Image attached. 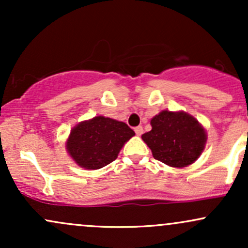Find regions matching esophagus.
Returning <instances> with one entry per match:
<instances>
[{"label":"esophagus","instance_id":"1","mask_svg":"<svg viewBox=\"0 0 248 248\" xmlns=\"http://www.w3.org/2000/svg\"><path fill=\"white\" fill-rule=\"evenodd\" d=\"M134 130H135L136 135H139V136H140L141 134L143 133V127H142V126H138V127H135V128H134Z\"/></svg>","mask_w":248,"mask_h":248}]
</instances>
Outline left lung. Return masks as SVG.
Returning a JSON list of instances; mask_svg holds the SVG:
<instances>
[{
	"label": "left lung",
	"instance_id": "left-lung-1",
	"mask_svg": "<svg viewBox=\"0 0 248 248\" xmlns=\"http://www.w3.org/2000/svg\"><path fill=\"white\" fill-rule=\"evenodd\" d=\"M152 130L142 140L152 149L155 160L170 167L183 168L201 156L206 133L199 122L184 112L162 110L150 121Z\"/></svg>",
	"mask_w": 248,
	"mask_h": 248
}]
</instances>
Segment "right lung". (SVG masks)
Segmentation results:
<instances>
[{
	"label": "right lung",
	"mask_w": 248,
	"mask_h": 248,
	"mask_svg": "<svg viewBox=\"0 0 248 248\" xmlns=\"http://www.w3.org/2000/svg\"><path fill=\"white\" fill-rule=\"evenodd\" d=\"M135 135L124 122L95 116L71 130L66 149L78 166L100 169L118 157L122 146Z\"/></svg>",
	"instance_id": "add662e5"
}]
</instances>
